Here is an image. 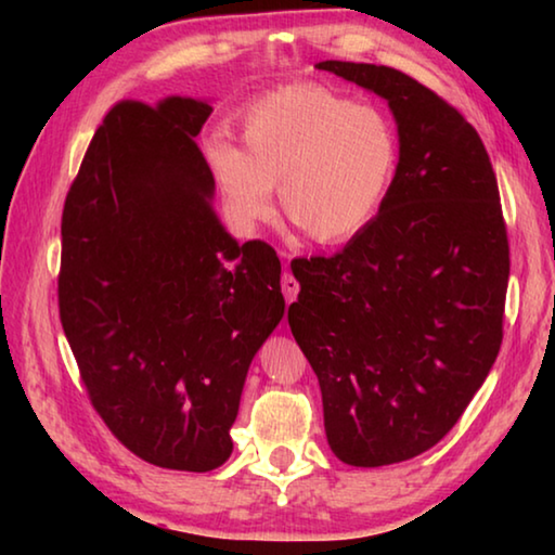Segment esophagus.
Returning <instances> with one entry per match:
<instances>
[{
  "mask_svg": "<svg viewBox=\"0 0 555 555\" xmlns=\"http://www.w3.org/2000/svg\"><path fill=\"white\" fill-rule=\"evenodd\" d=\"M298 291H300L298 281H296L294 276H291L288 271H284V276H281V294H284L286 304H294L296 296H298Z\"/></svg>",
  "mask_w": 555,
  "mask_h": 555,
  "instance_id": "obj_1",
  "label": "esophagus"
}]
</instances>
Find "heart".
<instances>
[{
    "instance_id": "obj_1",
    "label": "heart",
    "mask_w": 555,
    "mask_h": 555,
    "mask_svg": "<svg viewBox=\"0 0 555 555\" xmlns=\"http://www.w3.org/2000/svg\"><path fill=\"white\" fill-rule=\"evenodd\" d=\"M205 152L242 220H267L279 188L286 220L318 244L354 240L377 218L399 171L391 121L321 86L259 98L242 117V149L215 139Z\"/></svg>"
}]
</instances>
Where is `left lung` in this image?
Segmentation results:
<instances>
[{"label": "left lung", "mask_w": 555, "mask_h": 555, "mask_svg": "<svg viewBox=\"0 0 555 555\" xmlns=\"http://www.w3.org/2000/svg\"><path fill=\"white\" fill-rule=\"evenodd\" d=\"M389 102L399 171L382 210L333 257L294 259L288 325L323 393L325 436L347 465L434 448L500 354L509 240L480 134L411 75L323 61Z\"/></svg>", "instance_id": "obj_1"}]
</instances>
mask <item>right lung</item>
I'll return each instance as SVG.
<instances>
[{"mask_svg":"<svg viewBox=\"0 0 555 555\" xmlns=\"http://www.w3.org/2000/svg\"><path fill=\"white\" fill-rule=\"evenodd\" d=\"M212 107L112 105L65 195L59 313L92 409L146 463L232 453L249 362L284 315L271 244L234 242L195 144Z\"/></svg>","mask_w":555,"mask_h":555,"instance_id":"add662e5","label":"right lung"}]
</instances>
